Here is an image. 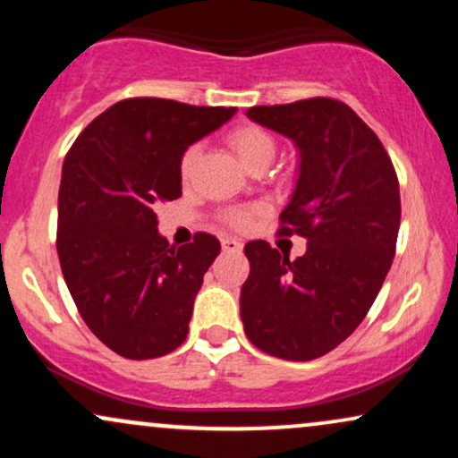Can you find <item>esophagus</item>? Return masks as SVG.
I'll use <instances>...</instances> for the list:
<instances>
[{
  "instance_id": "34e87169",
  "label": "esophagus",
  "mask_w": 458,
  "mask_h": 458,
  "mask_svg": "<svg viewBox=\"0 0 458 458\" xmlns=\"http://www.w3.org/2000/svg\"><path fill=\"white\" fill-rule=\"evenodd\" d=\"M222 247L224 251H241L243 250V243L239 239H233V236H225V239H222Z\"/></svg>"
}]
</instances>
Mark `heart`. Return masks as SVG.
Masks as SVG:
<instances>
[{"label": "heart", "mask_w": 458, "mask_h": 458, "mask_svg": "<svg viewBox=\"0 0 458 458\" xmlns=\"http://www.w3.org/2000/svg\"><path fill=\"white\" fill-rule=\"evenodd\" d=\"M230 148L234 150V155L239 157L241 163H245L247 167L259 165L260 161L273 159V152H276V141L265 129L256 127V124H241L230 131L228 135ZM198 148L196 146H189L181 157V176L189 178L193 172V163H196ZM259 215V208H230L222 215V222L234 230H247L254 224V217Z\"/></svg>", "instance_id": "b5f03b06"}]
</instances>
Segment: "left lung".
Instances as JSON below:
<instances>
[{
	"label": "left lung",
	"mask_w": 458,
	"mask_h": 458,
	"mask_svg": "<svg viewBox=\"0 0 458 458\" xmlns=\"http://www.w3.org/2000/svg\"><path fill=\"white\" fill-rule=\"evenodd\" d=\"M247 115L301 152L280 236H303L295 260L250 241L241 318L250 343L273 357L310 361L344 343L366 318L396 254L401 189L381 140L338 98L260 105Z\"/></svg>",
	"instance_id": "obj_1"
}]
</instances>
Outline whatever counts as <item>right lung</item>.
<instances>
[{"label":"right lung","mask_w":458,"mask_h":458,"mask_svg":"<svg viewBox=\"0 0 458 458\" xmlns=\"http://www.w3.org/2000/svg\"><path fill=\"white\" fill-rule=\"evenodd\" d=\"M234 112L124 98L66 152L55 239L62 276L92 334L127 360H152L185 343L193 299L222 245L207 233L170 245L157 233L155 208L182 196L187 146Z\"/></svg>","instance_id":"obj_1"}]
</instances>
